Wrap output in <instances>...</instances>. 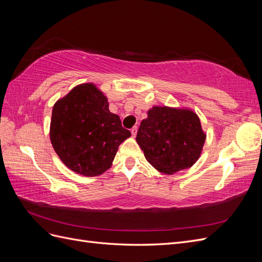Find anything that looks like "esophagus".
<instances>
[{"label":"esophagus","mask_w":262,"mask_h":262,"mask_svg":"<svg viewBox=\"0 0 262 262\" xmlns=\"http://www.w3.org/2000/svg\"><path fill=\"white\" fill-rule=\"evenodd\" d=\"M137 132H138V126H137V125H134L133 128L131 129V134H132V137H136V136H137Z\"/></svg>","instance_id":"obj_1"}]
</instances>
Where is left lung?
I'll return each mask as SVG.
<instances>
[{
	"mask_svg": "<svg viewBox=\"0 0 262 262\" xmlns=\"http://www.w3.org/2000/svg\"><path fill=\"white\" fill-rule=\"evenodd\" d=\"M204 141L194 113L169 107L149 109L137 134L146 161L165 173L191 167L200 157Z\"/></svg>",
	"mask_w": 262,
	"mask_h": 262,
	"instance_id": "1",
	"label": "left lung"
}]
</instances>
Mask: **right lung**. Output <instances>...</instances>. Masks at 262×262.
Listing matches in <instances>:
<instances>
[{
	"instance_id": "right-lung-1",
	"label": "right lung",
	"mask_w": 262,
	"mask_h": 262,
	"mask_svg": "<svg viewBox=\"0 0 262 262\" xmlns=\"http://www.w3.org/2000/svg\"><path fill=\"white\" fill-rule=\"evenodd\" d=\"M108 100L94 84L78 85L52 109L50 140L70 169L84 176L107 170L119 145L131 137Z\"/></svg>"
}]
</instances>
